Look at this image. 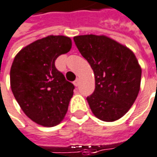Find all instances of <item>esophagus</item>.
<instances>
[{
	"instance_id": "esophagus-1",
	"label": "esophagus",
	"mask_w": 157,
	"mask_h": 157,
	"mask_svg": "<svg viewBox=\"0 0 157 157\" xmlns=\"http://www.w3.org/2000/svg\"><path fill=\"white\" fill-rule=\"evenodd\" d=\"M74 84H75V86H76V87L78 86V85H79V79H76V80H75V81L74 82Z\"/></svg>"
}]
</instances>
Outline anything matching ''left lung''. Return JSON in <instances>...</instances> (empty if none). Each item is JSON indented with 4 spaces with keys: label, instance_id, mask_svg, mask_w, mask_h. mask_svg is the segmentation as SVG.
Returning a JSON list of instances; mask_svg holds the SVG:
<instances>
[{
    "label": "left lung",
    "instance_id": "obj_1",
    "mask_svg": "<svg viewBox=\"0 0 157 157\" xmlns=\"http://www.w3.org/2000/svg\"><path fill=\"white\" fill-rule=\"evenodd\" d=\"M74 41L94 72L95 90L87 97L92 113L104 122L120 119L140 88L141 68L134 53L105 35H79Z\"/></svg>",
    "mask_w": 157,
    "mask_h": 157
}]
</instances>
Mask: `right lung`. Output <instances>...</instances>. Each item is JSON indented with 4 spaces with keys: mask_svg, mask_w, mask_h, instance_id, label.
<instances>
[{
    "mask_svg": "<svg viewBox=\"0 0 157 157\" xmlns=\"http://www.w3.org/2000/svg\"><path fill=\"white\" fill-rule=\"evenodd\" d=\"M72 47L69 37L50 35L19 51L10 68V87L24 113L45 127L59 124L67 112L75 86L55 67Z\"/></svg>",
    "mask_w": 157,
    "mask_h": 157,
    "instance_id": "add662e5",
    "label": "right lung"
}]
</instances>
